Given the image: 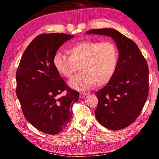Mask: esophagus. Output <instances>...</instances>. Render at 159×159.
Instances as JSON below:
<instances>
[{
  "label": "esophagus",
  "mask_w": 159,
  "mask_h": 159,
  "mask_svg": "<svg viewBox=\"0 0 159 159\" xmlns=\"http://www.w3.org/2000/svg\"><path fill=\"white\" fill-rule=\"evenodd\" d=\"M86 95H87V94L85 93H80V98H84V97H85Z\"/></svg>",
  "instance_id": "esophagus-1"
}]
</instances>
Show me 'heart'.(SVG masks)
Instances as JSON below:
<instances>
[{"label":"heart","instance_id":"obj_1","mask_svg":"<svg viewBox=\"0 0 159 159\" xmlns=\"http://www.w3.org/2000/svg\"><path fill=\"white\" fill-rule=\"evenodd\" d=\"M68 52L69 55L55 53L53 64L65 78H71L79 66L81 72L69 81L71 87L79 90L108 83L115 74L119 59L116 45L111 41H80L70 47Z\"/></svg>","mask_w":159,"mask_h":159}]
</instances>
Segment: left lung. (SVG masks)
I'll return each instance as SVG.
<instances>
[{
  "mask_svg": "<svg viewBox=\"0 0 159 159\" xmlns=\"http://www.w3.org/2000/svg\"><path fill=\"white\" fill-rule=\"evenodd\" d=\"M88 34L105 35L116 43L119 59L111 79L95 93L99 123L112 130L132 124L140 114L149 95V68L133 41L113 29H92Z\"/></svg>",
  "mask_w": 159,
  "mask_h": 159,
  "instance_id": "obj_1",
  "label": "left lung"
}]
</instances>
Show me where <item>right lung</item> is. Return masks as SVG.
<instances>
[{
  "label": "right lung",
  "instance_id": "obj_1",
  "mask_svg": "<svg viewBox=\"0 0 159 159\" xmlns=\"http://www.w3.org/2000/svg\"><path fill=\"white\" fill-rule=\"evenodd\" d=\"M65 34L36 36L21 56L16 72V94L26 119L40 131L55 134L72 116L78 91L70 88L53 64V57L64 42L73 38ZM63 92L66 95L60 97Z\"/></svg>",
  "mask_w": 159,
  "mask_h": 159
}]
</instances>
